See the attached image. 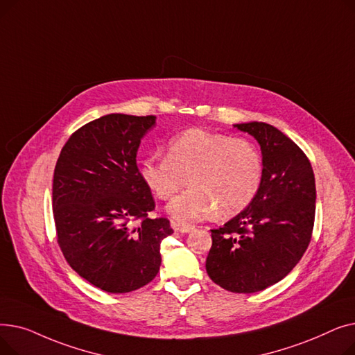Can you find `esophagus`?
<instances>
[{
  "instance_id": "1",
  "label": "esophagus",
  "mask_w": 355,
  "mask_h": 355,
  "mask_svg": "<svg viewBox=\"0 0 355 355\" xmlns=\"http://www.w3.org/2000/svg\"><path fill=\"white\" fill-rule=\"evenodd\" d=\"M171 227L174 229V232L177 233H189L193 227L189 226V225H181V223H177V221H173L171 223Z\"/></svg>"
}]
</instances>
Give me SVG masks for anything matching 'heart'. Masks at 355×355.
Masks as SVG:
<instances>
[{"mask_svg":"<svg viewBox=\"0 0 355 355\" xmlns=\"http://www.w3.org/2000/svg\"><path fill=\"white\" fill-rule=\"evenodd\" d=\"M139 174L159 200H170L190 182L191 187L166 209L184 225L214 210L220 217L243 211L262 184L263 159L246 138L191 128L168 141L166 155L145 157Z\"/></svg>","mask_w":355,"mask_h":355,"instance_id":"obj_1","label":"heart"}]
</instances>
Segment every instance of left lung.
<instances>
[{
    "label": "left lung",
    "mask_w": 355,
    "mask_h": 355,
    "mask_svg": "<svg viewBox=\"0 0 355 355\" xmlns=\"http://www.w3.org/2000/svg\"><path fill=\"white\" fill-rule=\"evenodd\" d=\"M234 126L259 142L263 177L249 207L211 230L206 270L223 289L253 293L282 281L308 249L315 220V177L302 149L275 126L265 122Z\"/></svg>",
    "instance_id": "8db88e82"
}]
</instances>
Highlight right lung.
I'll list each match as a JSON object with an SVG mask.
<instances>
[{
    "mask_svg": "<svg viewBox=\"0 0 355 355\" xmlns=\"http://www.w3.org/2000/svg\"><path fill=\"white\" fill-rule=\"evenodd\" d=\"M155 116L110 114L73 132L53 177L58 243L70 268L93 286L126 293L159 272L170 220L149 218L155 201L137 153Z\"/></svg>",
    "mask_w": 355,
    "mask_h": 355,
    "instance_id": "1",
    "label": "right lung"
}]
</instances>
